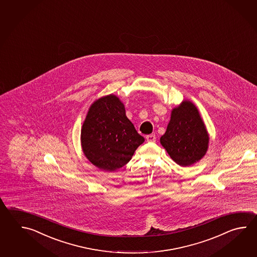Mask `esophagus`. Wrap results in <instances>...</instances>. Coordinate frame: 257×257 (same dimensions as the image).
I'll return each instance as SVG.
<instances>
[{
	"label": "esophagus",
	"mask_w": 257,
	"mask_h": 257,
	"mask_svg": "<svg viewBox=\"0 0 257 257\" xmlns=\"http://www.w3.org/2000/svg\"><path fill=\"white\" fill-rule=\"evenodd\" d=\"M146 140H147V142H154L156 141V136L154 135V134H151V135H148L146 137Z\"/></svg>",
	"instance_id": "esophagus-1"
}]
</instances>
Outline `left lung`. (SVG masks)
<instances>
[{"label": "left lung", "instance_id": "8db88e82", "mask_svg": "<svg viewBox=\"0 0 257 257\" xmlns=\"http://www.w3.org/2000/svg\"><path fill=\"white\" fill-rule=\"evenodd\" d=\"M160 142L172 160L183 167L197 164L206 155L209 135L194 103L183 100L172 109L167 128Z\"/></svg>", "mask_w": 257, "mask_h": 257}]
</instances>
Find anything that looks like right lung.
Masks as SVG:
<instances>
[{
    "mask_svg": "<svg viewBox=\"0 0 257 257\" xmlns=\"http://www.w3.org/2000/svg\"><path fill=\"white\" fill-rule=\"evenodd\" d=\"M144 141L115 94L102 96L90 105L81 130V145L84 156L99 169L112 172L123 167Z\"/></svg>",
    "mask_w": 257,
    "mask_h": 257,
    "instance_id": "1",
    "label": "right lung"
}]
</instances>
